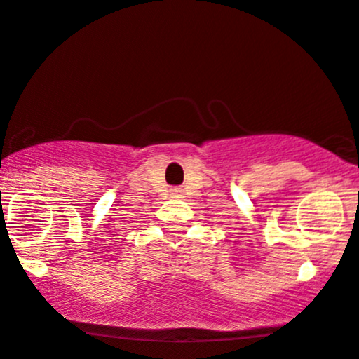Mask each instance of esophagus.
Segmentation results:
<instances>
[{
    "label": "esophagus",
    "instance_id": "esophagus-1",
    "mask_svg": "<svg viewBox=\"0 0 359 359\" xmlns=\"http://www.w3.org/2000/svg\"><path fill=\"white\" fill-rule=\"evenodd\" d=\"M172 196H174V197H179V196H182V189H180V187H174V189H172Z\"/></svg>",
    "mask_w": 359,
    "mask_h": 359
}]
</instances>
